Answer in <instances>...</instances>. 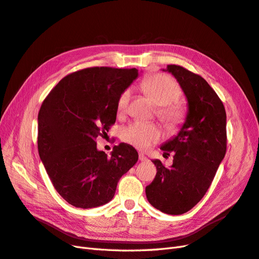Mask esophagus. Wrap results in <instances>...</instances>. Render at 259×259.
Masks as SVG:
<instances>
[{
	"label": "esophagus",
	"instance_id": "obj_1",
	"mask_svg": "<svg viewBox=\"0 0 259 259\" xmlns=\"http://www.w3.org/2000/svg\"><path fill=\"white\" fill-rule=\"evenodd\" d=\"M138 156H139V161H142V162L148 160V158H147V156H146L144 153H139Z\"/></svg>",
	"mask_w": 259,
	"mask_h": 259
}]
</instances>
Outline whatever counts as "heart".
I'll use <instances>...</instances> for the list:
<instances>
[{
    "label": "heart",
    "instance_id": "heart-1",
    "mask_svg": "<svg viewBox=\"0 0 259 259\" xmlns=\"http://www.w3.org/2000/svg\"><path fill=\"white\" fill-rule=\"evenodd\" d=\"M143 92L156 106V115L170 132L177 131L185 121L186 112L184 107L176 99L179 98L182 90L178 83L167 74L153 73L143 80L140 84ZM132 96L130 89L121 93L116 103L117 113L126 112ZM162 132L158 125L149 122H133L122 132L123 142L139 150H146L159 142Z\"/></svg>",
    "mask_w": 259,
    "mask_h": 259
}]
</instances>
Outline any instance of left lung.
<instances>
[{
	"label": "left lung",
	"instance_id": "8db88e82",
	"mask_svg": "<svg viewBox=\"0 0 259 259\" xmlns=\"http://www.w3.org/2000/svg\"><path fill=\"white\" fill-rule=\"evenodd\" d=\"M188 101V113L178 134L161 146L173 165L153 160L156 175L146 187L150 204L163 213L180 215L204 197L227 150L226 110L215 91L199 74L168 65Z\"/></svg>",
	"mask_w": 259,
	"mask_h": 259
}]
</instances>
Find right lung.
Here are the masks:
<instances>
[{
    "label": "right lung",
    "instance_id": "1",
    "mask_svg": "<svg viewBox=\"0 0 259 259\" xmlns=\"http://www.w3.org/2000/svg\"><path fill=\"white\" fill-rule=\"evenodd\" d=\"M137 76L136 68H86L65 76L44 99L37 115L38 154L69 204H106L122 175L138 161L131 145L114 146L108 156L96 144L101 132L115 123L117 99Z\"/></svg>",
    "mask_w": 259,
    "mask_h": 259
}]
</instances>
